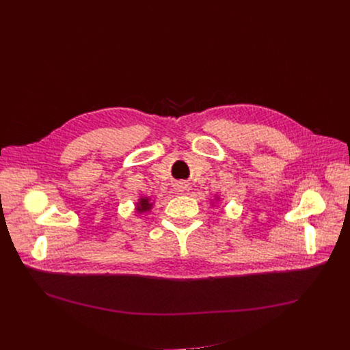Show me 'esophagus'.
Returning <instances> with one entry per match:
<instances>
[{"label":"esophagus","mask_w":350,"mask_h":350,"mask_svg":"<svg viewBox=\"0 0 350 350\" xmlns=\"http://www.w3.org/2000/svg\"><path fill=\"white\" fill-rule=\"evenodd\" d=\"M185 188H187V187H185V185H184V184H183V183H181V184H178V185H177V189H178V191H184V189H185Z\"/></svg>","instance_id":"obj_1"}]
</instances>
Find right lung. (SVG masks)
<instances>
[{
	"label": "right lung",
	"instance_id": "right-lung-1",
	"mask_svg": "<svg viewBox=\"0 0 350 350\" xmlns=\"http://www.w3.org/2000/svg\"><path fill=\"white\" fill-rule=\"evenodd\" d=\"M151 206H152V204H151V201H149V198H141L139 202H138V206H137V211L139 213H142L145 211L151 209Z\"/></svg>",
	"mask_w": 350,
	"mask_h": 350
}]
</instances>
